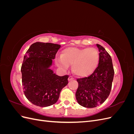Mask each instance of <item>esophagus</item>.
<instances>
[{
    "label": "esophagus",
    "instance_id": "34e87169",
    "mask_svg": "<svg viewBox=\"0 0 134 134\" xmlns=\"http://www.w3.org/2000/svg\"><path fill=\"white\" fill-rule=\"evenodd\" d=\"M72 79H74L73 77L71 76H69V78H68V80H69V81H70L71 80H72Z\"/></svg>",
    "mask_w": 134,
    "mask_h": 134
}]
</instances>
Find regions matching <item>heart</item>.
Returning <instances> with one entry per match:
<instances>
[{
  "label": "heart",
  "mask_w": 134,
  "mask_h": 134,
  "mask_svg": "<svg viewBox=\"0 0 134 134\" xmlns=\"http://www.w3.org/2000/svg\"><path fill=\"white\" fill-rule=\"evenodd\" d=\"M99 62V52L94 47H68L63 50L61 57L56 59V63L64 70H66L69 65H71V70L75 75L86 77L93 73Z\"/></svg>",
  "instance_id": "obj_1"
}]
</instances>
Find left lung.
<instances>
[{
	"instance_id": "1",
	"label": "left lung",
	"mask_w": 134,
	"mask_h": 134,
	"mask_svg": "<svg viewBox=\"0 0 134 134\" xmlns=\"http://www.w3.org/2000/svg\"><path fill=\"white\" fill-rule=\"evenodd\" d=\"M99 51V62L90 76L76 80L78 83L75 97L78 103L86 108H94L102 104L110 93L114 76L111 56L105 48L97 44Z\"/></svg>"
}]
</instances>
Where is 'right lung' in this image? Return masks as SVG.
Masks as SVG:
<instances>
[{
  "label": "right lung",
  "instance_id": "add662e5",
  "mask_svg": "<svg viewBox=\"0 0 134 134\" xmlns=\"http://www.w3.org/2000/svg\"><path fill=\"white\" fill-rule=\"evenodd\" d=\"M60 47L58 44L36 42L24 56L21 66L23 92L36 106L44 107L55 104L68 83V75L58 76L50 69Z\"/></svg>",
  "mask_w": 134,
  "mask_h": 134
}]
</instances>
